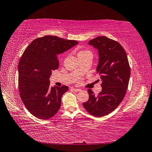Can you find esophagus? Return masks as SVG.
<instances>
[{
	"label": "esophagus",
	"instance_id": "1",
	"mask_svg": "<svg viewBox=\"0 0 152 152\" xmlns=\"http://www.w3.org/2000/svg\"><path fill=\"white\" fill-rule=\"evenodd\" d=\"M72 89L73 90V91H74L75 92H79L81 91V89H77V88H72Z\"/></svg>",
	"mask_w": 152,
	"mask_h": 152
}]
</instances>
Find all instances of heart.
<instances>
[{"mask_svg": "<svg viewBox=\"0 0 152 152\" xmlns=\"http://www.w3.org/2000/svg\"><path fill=\"white\" fill-rule=\"evenodd\" d=\"M88 51H80L79 53H84V52H87Z\"/></svg>", "mask_w": 152, "mask_h": 152, "instance_id": "obj_1", "label": "heart"}]
</instances>
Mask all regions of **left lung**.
Masks as SVG:
<instances>
[{"label":"left lung","instance_id":"1","mask_svg":"<svg viewBox=\"0 0 152 152\" xmlns=\"http://www.w3.org/2000/svg\"><path fill=\"white\" fill-rule=\"evenodd\" d=\"M88 44L98 50L97 81L102 82V91L95 96L88 89L89 100L83 103L90 114L100 118L113 112L124 99L129 82L131 70L127 53L120 44L106 37H98Z\"/></svg>","mask_w":152,"mask_h":152}]
</instances>
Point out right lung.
I'll return each mask as SVG.
<instances>
[{"label":"right lung","instance_id":"right-lung-1","mask_svg":"<svg viewBox=\"0 0 152 152\" xmlns=\"http://www.w3.org/2000/svg\"><path fill=\"white\" fill-rule=\"evenodd\" d=\"M78 44L48 35L34 40L23 53L18 64L19 91L25 107L35 117L48 119L59 111L69 88L50 87V78L59 68L58 55Z\"/></svg>","mask_w":152,"mask_h":152}]
</instances>
